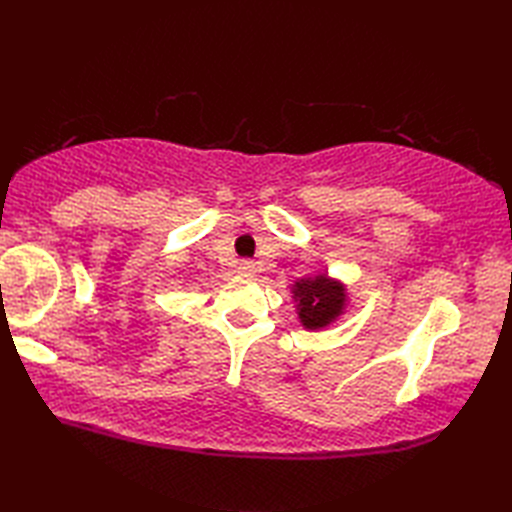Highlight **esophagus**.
<instances>
[{
	"label": "esophagus",
	"instance_id": "obj_1",
	"mask_svg": "<svg viewBox=\"0 0 512 512\" xmlns=\"http://www.w3.org/2000/svg\"><path fill=\"white\" fill-rule=\"evenodd\" d=\"M237 270L242 275H253L255 273V264L248 262V259H242V262H239V266H237Z\"/></svg>",
	"mask_w": 512,
	"mask_h": 512
}]
</instances>
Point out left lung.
<instances>
[{
    "label": "left lung",
    "mask_w": 512,
    "mask_h": 512,
    "mask_svg": "<svg viewBox=\"0 0 512 512\" xmlns=\"http://www.w3.org/2000/svg\"><path fill=\"white\" fill-rule=\"evenodd\" d=\"M292 299L297 301V314L306 330L328 328L345 310L347 295L341 281L328 275L303 277L292 286Z\"/></svg>",
    "instance_id": "obj_1"
}]
</instances>
